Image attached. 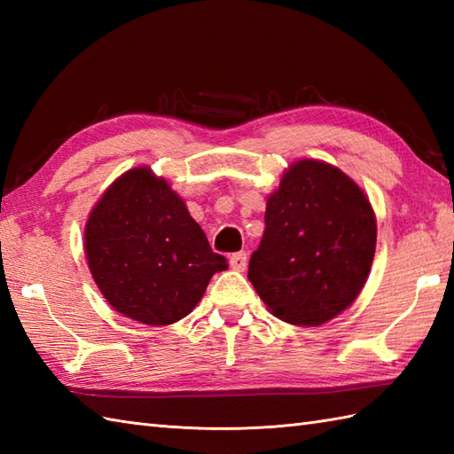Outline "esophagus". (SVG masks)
Wrapping results in <instances>:
<instances>
[{
  "instance_id": "1",
  "label": "esophagus",
  "mask_w": 454,
  "mask_h": 454,
  "mask_svg": "<svg viewBox=\"0 0 454 454\" xmlns=\"http://www.w3.org/2000/svg\"><path fill=\"white\" fill-rule=\"evenodd\" d=\"M230 267L234 269V271H246V267H247V255H246V252H238V254H232L230 255Z\"/></svg>"
}]
</instances>
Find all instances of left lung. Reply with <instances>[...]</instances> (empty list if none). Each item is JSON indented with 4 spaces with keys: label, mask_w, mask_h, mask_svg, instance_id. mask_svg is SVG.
<instances>
[{
    "label": "left lung",
    "mask_w": 454,
    "mask_h": 454,
    "mask_svg": "<svg viewBox=\"0 0 454 454\" xmlns=\"http://www.w3.org/2000/svg\"><path fill=\"white\" fill-rule=\"evenodd\" d=\"M374 249L376 216L364 191L332 163L298 160L267 197L247 278L278 320L322 325L361 294Z\"/></svg>",
    "instance_id": "obj_1"
}]
</instances>
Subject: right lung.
Here are the masks:
<instances>
[{
    "label": "right lung",
    "instance_id": "right-lung-1",
    "mask_svg": "<svg viewBox=\"0 0 454 454\" xmlns=\"http://www.w3.org/2000/svg\"><path fill=\"white\" fill-rule=\"evenodd\" d=\"M83 249L105 301L146 325L191 314L212 275L228 269L185 200L148 166L124 171L105 189L85 222Z\"/></svg>",
    "mask_w": 454,
    "mask_h": 454
}]
</instances>
